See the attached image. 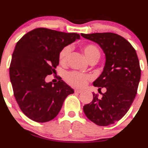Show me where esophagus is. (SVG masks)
I'll use <instances>...</instances> for the list:
<instances>
[{"instance_id":"esophagus-1","label":"esophagus","mask_w":148,"mask_h":148,"mask_svg":"<svg viewBox=\"0 0 148 148\" xmlns=\"http://www.w3.org/2000/svg\"><path fill=\"white\" fill-rule=\"evenodd\" d=\"M74 92H75V93L79 94V93H81V92H82V90H78V89H76V90H74Z\"/></svg>"}]
</instances>
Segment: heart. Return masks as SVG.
<instances>
[{
    "label": "heart",
    "instance_id": "1",
    "mask_svg": "<svg viewBox=\"0 0 148 148\" xmlns=\"http://www.w3.org/2000/svg\"><path fill=\"white\" fill-rule=\"evenodd\" d=\"M81 49L89 61L94 59L98 60L100 57L101 53L99 48L93 44L83 45L81 46ZM71 47L69 46H66L60 51L58 58H59V62L61 65H64L67 63ZM65 79L72 86L77 87V88H83L86 85L87 82L90 79V76L77 72H71L66 74Z\"/></svg>",
    "mask_w": 148,
    "mask_h": 148
}]
</instances>
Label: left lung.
Returning a JSON list of instances; mask_svg holds the SVG:
<instances>
[{
    "label": "left lung",
    "instance_id": "1",
    "mask_svg": "<svg viewBox=\"0 0 148 148\" xmlns=\"http://www.w3.org/2000/svg\"><path fill=\"white\" fill-rule=\"evenodd\" d=\"M81 35L99 44L106 58L103 72L93 83L99 92L102 88L106 92L101 99L93 93V100L83 106V111L97 125H109L122 119L134 100L140 79L139 60L134 48L116 34Z\"/></svg>",
    "mask_w": 148,
    "mask_h": 148
}]
</instances>
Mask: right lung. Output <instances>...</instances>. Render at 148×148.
<instances>
[{
    "label": "right lung",
    "instance_id": "add662e5",
    "mask_svg": "<svg viewBox=\"0 0 148 148\" xmlns=\"http://www.w3.org/2000/svg\"><path fill=\"white\" fill-rule=\"evenodd\" d=\"M80 38L76 33L36 28L25 34L16 45L10 67L14 95L21 111L38 123L52 120L74 90L63 80L46 83L55 73L59 53Z\"/></svg>",
    "mask_w": 148,
    "mask_h": 148
}]
</instances>
